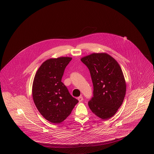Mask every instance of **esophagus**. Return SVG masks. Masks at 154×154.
I'll list each match as a JSON object with an SVG mask.
<instances>
[{
    "mask_svg": "<svg viewBox=\"0 0 154 154\" xmlns=\"http://www.w3.org/2000/svg\"><path fill=\"white\" fill-rule=\"evenodd\" d=\"M77 99H78V100L79 101V102H81L83 100V97H82V96H80V97H79L77 98Z\"/></svg>",
    "mask_w": 154,
    "mask_h": 154,
    "instance_id": "esophagus-1",
    "label": "esophagus"
}]
</instances>
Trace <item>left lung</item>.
Here are the masks:
<instances>
[{
	"label": "left lung",
	"instance_id": "1",
	"mask_svg": "<svg viewBox=\"0 0 154 154\" xmlns=\"http://www.w3.org/2000/svg\"><path fill=\"white\" fill-rule=\"evenodd\" d=\"M81 60L88 67L94 85V97L88 102L98 117L109 119L122 105L126 94V81L117 61L106 52L92 53Z\"/></svg>",
	"mask_w": 154,
	"mask_h": 154
}]
</instances>
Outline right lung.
Masks as SVG:
<instances>
[{"mask_svg":"<svg viewBox=\"0 0 154 154\" xmlns=\"http://www.w3.org/2000/svg\"><path fill=\"white\" fill-rule=\"evenodd\" d=\"M72 59L62 57L45 60L33 82L32 96L37 110L46 120L55 124L66 119L79 102L61 82L65 69Z\"/></svg>","mask_w":154,"mask_h":154,"instance_id":"add662e5","label":"right lung"}]
</instances>
